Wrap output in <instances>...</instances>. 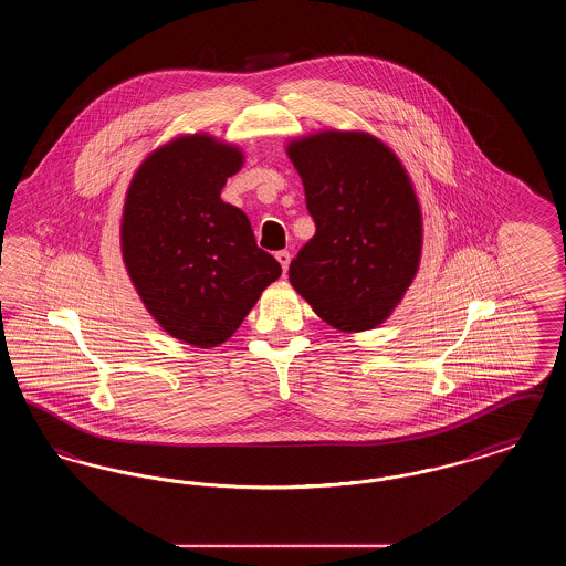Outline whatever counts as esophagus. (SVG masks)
I'll list each match as a JSON object with an SVG mask.
<instances>
[{"mask_svg":"<svg viewBox=\"0 0 566 566\" xmlns=\"http://www.w3.org/2000/svg\"><path fill=\"white\" fill-rule=\"evenodd\" d=\"M275 259H277V263L282 265V271L286 273L289 265H291V252H289V250H280V252H275Z\"/></svg>","mask_w":566,"mask_h":566,"instance_id":"esophagus-1","label":"esophagus"}]
</instances>
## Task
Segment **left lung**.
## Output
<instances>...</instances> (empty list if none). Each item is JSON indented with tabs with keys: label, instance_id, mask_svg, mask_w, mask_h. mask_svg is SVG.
Returning a JSON list of instances; mask_svg holds the SVG:
<instances>
[{
	"label": "left lung",
	"instance_id": "obj_1",
	"mask_svg": "<svg viewBox=\"0 0 566 566\" xmlns=\"http://www.w3.org/2000/svg\"><path fill=\"white\" fill-rule=\"evenodd\" d=\"M316 235L289 277L324 323L367 331L384 323L411 284L422 216L403 165L367 134L323 132L289 146Z\"/></svg>",
	"mask_w": 566,
	"mask_h": 566
}]
</instances>
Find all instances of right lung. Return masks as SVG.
<instances>
[{"label":"right lung","mask_w":566,"mask_h":566,"mask_svg":"<svg viewBox=\"0 0 566 566\" xmlns=\"http://www.w3.org/2000/svg\"><path fill=\"white\" fill-rule=\"evenodd\" d=\"M242 153L208 135L178 137L139 165L125 201L123 259L148 312L192 346L214 348L282 273L248 216L220 190Z\"/></svg>","instance_id":"obj_1"}]
</instances>
